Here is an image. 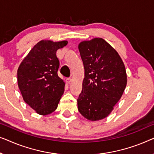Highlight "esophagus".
Returning <instances> with one entry per match:
<instances>
[{"instance_id": "34e87169", "label": "esophagus", "mask_w": 154, "mask_h": 154, "mask_svg": "<svg viewBox=\"0 0 154 154\" xmlns=\"http://www.w3.org/2000/svg\"><path fill=\"white\" fill-rule=\"evenodd\" d=\"M71 81H72V79H71V78H67V79H66V82H67V83L70 84V82H71Z\"/></svg>"}]
</instances>
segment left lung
<instances>
[{"mask_svg": "<svg viewBox=\"0 0 154 154\" xmlns=\"http://www.w3.org/2000/svg\"><path fill=\"white\" fill-rule=\"evenodd\" d=\"M78 47L84 67L78 110L88 120L103 119L111 113L124 91L125 66L115 49L103 38L83 41Z\"/></svg>", "mask_w": 154, "mask_h": 154, "instance_id": "obj_1", "label": "left lung"}]
</instances>
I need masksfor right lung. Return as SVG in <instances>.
I'll return each mask as SVG.
<instances>
[{"label": "right lung", "instance_id": "right-lung-1", "mask_svg": "<svg viewBox=\"0 0 154 154\" xmlns=\"http://www.w3.org/2000/svg\"><path fill=\"white\" fill-rule=\"evenodd\" d=\"M67 41L42 40L30 51L17 70V81L23 100L41 115L52 113L63 94L65 82L58 77L56 51Z\"/></svg>", "mask_w": 154, "mask_h": 154}]
</instances>
